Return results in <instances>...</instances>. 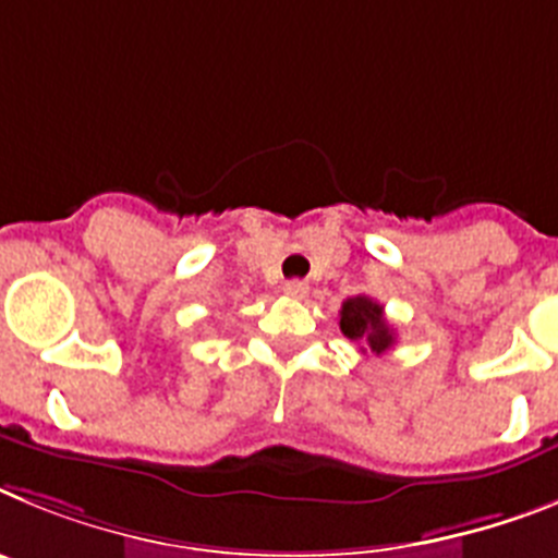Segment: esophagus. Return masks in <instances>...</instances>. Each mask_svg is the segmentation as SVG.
Masks as SVG:
<instances>
[{"mask_svg": "<svg viewBox=\"0 0 558 558\" xmlns=\"http://www.w3.org/2000/svg\"><path fill=\"white\" fill-rule=\"evenodd\" d=\"M308 286L303 283V280H286L283 283V294H289V298H306Z\"/></svg>", "mask_w": 558, "mask_h": 558, "instance_id": "esophagus-1", "label": "esophagus"}]
</instances>
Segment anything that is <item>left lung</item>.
Here are the masks:
<instances>
[{"mask_svg": "<svg viewBox=\"0 0 558 558\" xmlns=\"http://www.w3.org/2000/svg\"><path fill=\"white\" fill-rule=\"evenodd\" d=\"M339 331L356 342L362 353H385L396 345V331L385 319V308L367 294H356L342 303Z\"/></svg>", "mask_w": 558, "mask_h": 558, "instance_id": "8db88e82", "label": "left lung"}]
</instances>
